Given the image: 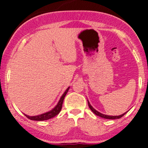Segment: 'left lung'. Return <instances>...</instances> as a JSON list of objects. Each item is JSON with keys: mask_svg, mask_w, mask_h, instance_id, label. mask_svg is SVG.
<instances>
[{"mask_svg": "<svg viewBox=\"0 0 148 148\" xmlns=\"http://www.w3.org/2000/svg\"><path fill=\"white\" fill-rule=\"evenodd\" d=\"M88 106H89V108H90V109L92 111V113H95L96 116H100V117H101V118L107 119H120V118H121V117H122V116L125 114V113H123L122 115H120V116H108V115L102 114V113H99V112H98L97 110H95L92 108V106L90 105V104L89 103V101H88Z\"/></svg>", "mask_w": 148, "mask_h": 148, "instance_id": "left-lung-1", "label": "left lung"}]
</instances>
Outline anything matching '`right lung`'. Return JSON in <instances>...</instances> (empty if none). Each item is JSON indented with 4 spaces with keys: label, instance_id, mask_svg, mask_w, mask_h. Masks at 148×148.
Returning a JSON list of instances; mask_svg holds the SVG:
<instances>
[{
    "label": "right lung",
    "instance_id": "right-lung-1",
    "mask_svg": "<svg viewBox=\"0 0 148 148\" xmlns=\"http://www.w3.org/2000/svg\"><path fill=\"white\" fill-rule=\"evenodd\" d=\"M70 87H68L66 89V90L64 92V93L63 94L62 96L60 99L59 101H58V104L55 107V108H53L52 110L49 111L47 113H45L44 114H40L38 115V116H29L25 115L27 116V118L30 120H35V121H44V120H48L49 119H52L53 117H55L58 114L60 113V111L61 110V108H62V104H63V101H64V99L65 95L67 93L68 90H69Z\"/></svg>",
    "mask_w": 148,
    "mask_h": 148
}]
</instances>
